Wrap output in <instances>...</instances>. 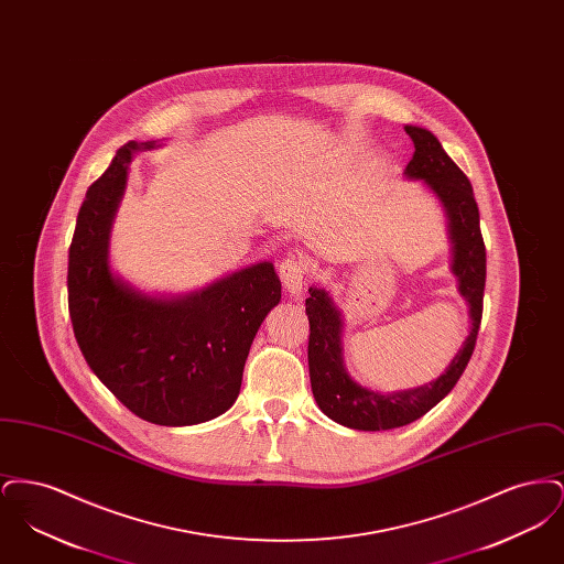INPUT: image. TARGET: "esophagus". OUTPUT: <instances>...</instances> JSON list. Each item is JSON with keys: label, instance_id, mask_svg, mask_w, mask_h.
I'll list each match as a JSON object with an SVG mask.
<instances>
[{"label": "esophagus", "instance_id": "esophagus-1", "mask_svg": "<svg viewBox=\"0 0 564 564\" xmlns=\"http://www.w3.org/2000/svg\"><path fill=\"white\" fill-rule=\"evenodd\" d=\"M306 262L297 256H288L281 264H279V276L283 281V288L290 295L302 294L304 281H306Z\"/></svg>", "mask_w": 564, "mask_h": 564}]
</instances>
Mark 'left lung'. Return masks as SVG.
I'll use <instances>...</instances> for the list:
<instances>
[{
    "label": "left lung",
    "mask_w": 564,
    "mask_h": 564,
    "mask_svg": "<svg viewBox=\"0 0 564 564\" xmlns=\"http://www.w3.org/2000/svg\"><path fill=\"white\" fill-rule=\"evenodd\" d=\"M403 129L414 143L412 161L408 162L403 175L408 180L423 182L446 214L448 241L453 245L451 272L456 276L458 294L469 306L471 327L444 375L414 389L380 393L359 384L347 372L343 357V311L325 288H308V372L313 395L327 419L349 430H395L427 414L435 403L442 402L453 391L456 380L465 372L482 322L486 249L471 184L444 152L435 134L412 124H405Z\"/></svg>",
    "instance_id": "8db88e82"
}]
</instances>
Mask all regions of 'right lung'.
I'll use <instances>...</instances> for the list:
<instances>
[{
  "instance_id": "add662e5",
  "label": "right lung",
  "mask_w": 564,
  "mask_h": 564,
  "mask_svg": "<svg viewBox=\"0 0 564 564\" xmlns=\"http://www.w3.org/2000/svg\"><path fill=\"white\" fill-rule=\"evenodd\" d=\"M122 145L88 188L69 247V317L90 370L139 419L186 427L237 402L251 343L281 300L272 262L251 264L182 295L145 294L109 264L113 217L134 152Z\"/></svg>"
}]
</instances>
